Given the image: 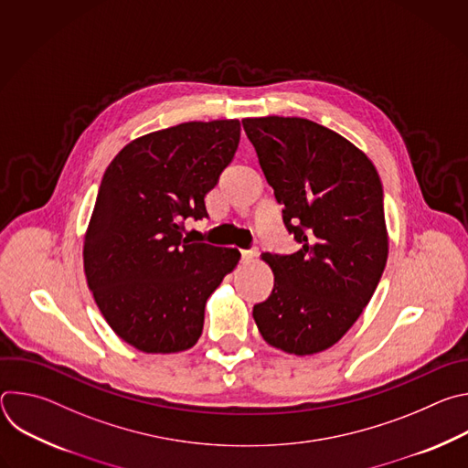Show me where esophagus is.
<instances>
[{"label": "esophagus", "instance_id": "esophagus-1", "mask_svg": "<svg viewBox=\"0 0 468 468\" xmlns=\"http://www.w3.org/2000/svg\"><path fill=\"white\" fill-rule=\"evenodd\" d=\"M257 257V250H242V261L251 262Z\"/></svg>", "mask_w": 468, "mask_h": 468}]
</instances>
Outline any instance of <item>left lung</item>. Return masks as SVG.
Here are the masks:
<instances>
[{"label": "left lung", "mask_w": 468, "mask_h": 468, "mask_svg": "<svg viewBox=\"0 0 468 468\" xmlns=\"http://www.w3.org/2000/svg\"><path fill=\"white\" fill-rule=\"evenodd\" d=\"M262 174L300 250L262 253L274 289L253 305L262 339L311 356L343 339L370 302L388 253L383 186L350 141L307 118H244Z\"/></svg>", "instance_id": "1"}]
</instances>
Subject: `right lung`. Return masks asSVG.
<instances>
[{"mask_svg":"<svg viewBox=\"0 0 468 468\" xmlns=\"http://www.w3.org/2000/svg\"><path fill=\"white\" fill-rule=\"evenodd\" d=\"M239 141V120L185 122L129 143L103 174L83 246L87 283L112 331L141 352L192 348L207 298L240 259L183 237L186 218H207L204 197Z\"/></svg>","mask_w":468,"mask_h":468,"instance_id":"obj_1","label":"right lung"}]
</instances>
